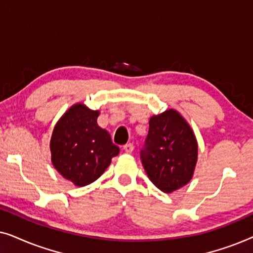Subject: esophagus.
<instances>
[{
    "instance_id": "esophagus-1",
    "label": "esophagus",
    "mask_w": 253,
    "mask_h": 253,
    "mask_svg": "<svg viewBox=\"0 0 253 253\" xmlns=\"http://www.w3.org/2000/svg\"><path fill=\"white\" fill-rule=\"evenodd\" d=\"M123 150H124V152H126V153H127V154H131L133 152V150H134V147H133V145L132 144H126V145H124L123 146Z\"/></svg>"
}]
</instances>
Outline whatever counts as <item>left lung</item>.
Segmentation results:
<instances>
[{
  "label": "left lung",
  "instance_id": "1",
  "mask_svg": "<svg viewBox=\"0 0 253 253\" xmlns=\"http://www.w3.org/2000/svg\"><path fill=\"white\" fill-rule=\"evenodd\" d=\"M140 158L151 182L171 193L191 181L198 160V143L186 120L175 109L153 115Z\"/></svg>",
  "mask_w": 253,
  "mask_h": 253
}]
</instances>
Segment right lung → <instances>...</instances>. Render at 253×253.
<instances>
[{"instance_id": "1", "label": "right lung", "mask_w": 253, "mask_h": 253, "mask_svg": "<svg viewBox=\"0 0 253 253\" xmlns=\"http://www.w3.org/2000/svg\"><path fill=\"white\" fill-rule=\"evenodd\" d=\"M99 115V110L76 103L61 116L51 133V164L77 186L98 179L120 153L110 134L96 123Z\"/></svg>"}]
</instances>
